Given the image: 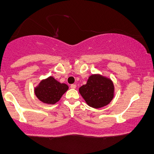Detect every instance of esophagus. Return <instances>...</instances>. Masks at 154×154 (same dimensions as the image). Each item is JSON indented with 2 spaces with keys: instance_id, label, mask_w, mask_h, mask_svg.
Listing matches in <instances>:
<instances>
[{
  "instance_id": "1",
  "label": "esophagus",
  "mask_w": 154,
  "mask_h": 154,
  "mask_svg": "<svg viewBox=\"0 0 154 154\" xmlns=\"http://www.w3.org/2000/svg\"><path fill=\"white\" fill-rule=\"evenodd\" d=\"M70 88H72V89H75V88H77V85H75V84H72V85H70Z\"/></svg>"
}]
</instances>
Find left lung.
<instances>
[{"label":"left lung","instance_id":"8db88e82","mask_svg":"<svg viewBox=\"0 0 154 154\" xmlns=\"http://www.w3.org/2000/svg\"><path fill=\"white\" fill-rule=\"evenodd\" d=\"M79 93L90 106L98 109L109 104L114 98V87L111 79L93 75L87 84L79 89Z\"/></svg>","mask_w":154,"mask_h":154}]
</instances>
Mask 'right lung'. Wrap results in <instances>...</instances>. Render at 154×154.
Wrapping results in <instances>:
<instances>
[{
  "label": "right lung",
  "mask_w": 154,
  "mask_h": 154,
  "mask_svg": "<svg viewBox=\"0 0 154 154\" xmlns=\"http://www.w3.org/2000/svg\"><path fill=\"white\" fill-rule=\"evenodd\" d=\"M68 88L67 85L60 83L53 77H49L40 82L35 89V93L40 101L54 104L59 101Z\"/></svg>",
  "instance_id": "add662e5"
}]
</instances>
